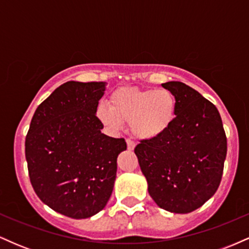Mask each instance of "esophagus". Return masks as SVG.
<instances>
[{
	"instance_id": "34e87169",
	"label": "esophagus",
	"mask_w": 249,
	"mask_h": 249,
	"mask_svg": "<svg viewBox=\"0 0 249 249\" xmlns=\"http://www.w3.org/2000/svg\"><path fill=\"white\" fill-rule=\"evenodd\" d=\"M126 145H127V150H130V151H132L134 146H136V144H134L132 141H130V139H127L126 141Z\"/></svg>"
}]
</instances>
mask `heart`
Wrapping results in <instances>:
<instances>
[{"label":"heart","mask_w":249,"mask_h":249,"mask_svg":"<svg viewBox=\"0 0 249 249\" xmlns=\"http://www.w3.org/2000/svg\"><path fill=\"white\" fill-rule=\"evenodd\" d=\"M177 115V99L167 89L122 88L110 97V105L99 103L96 117L110 133L124 124L139 141H153L166 133Z\"/></svg>","instance_id":"obj_1"}]
</instances>
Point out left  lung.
I'll return each mask as SVG.
<instances>
[{
  "label": "left lung",
  "mask_w": 249,
  "mask_h": 249,
  "mask_svg": "<svg viewBox=\"0 0 249 249\" xmlns=\"http://www.w3.org/2000/svg\"><path fill=\"white\" fill-rule=\"evenodd\" d=\"M177 99L166 133L134 148L151 198L162 210L186 214L218 190L227 154L220 113L198 91L181 82L161 84Z\"/></svg>",
  "instance_id": "1"
}]
</instances>
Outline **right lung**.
<instances>
[{
	"label": "right lung",
	"instance_id": "add662e5",
	"mask_svg": "<svg viewBox=\"0 0 249 249\" xmlns=\"http://www.w3.org/2000/svg\"><path fill=\"white\" fill-rule=\"evenodd\" d=\"M105 82L62 84L38 105L25 138V159L37 196L56 212L87 219L107 206L123 138L102 133L96 107Z\"/></svg>",
	"mask_w": 249,
	"mask_h": 249
}]
</instances>
